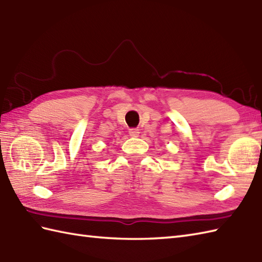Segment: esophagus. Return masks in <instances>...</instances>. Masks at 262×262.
I'll return each instance as SVG.
<instances>
[{"mask_svg": "<svg viewBox=\"0 0 262 262\" xmlns=\"http://www.w3.org/2000/svg\"><path fill=\"white\" fill-rule=\"evenodd\" d=\"M138 134H140V130H138L137 128H130L129 129V135L132 137H137Z\"/></svg>", "mask_w": 262, "mask_h": 262, "instance_id": "esophagus-1", "label": "esophagus"}]
</instances>
